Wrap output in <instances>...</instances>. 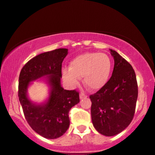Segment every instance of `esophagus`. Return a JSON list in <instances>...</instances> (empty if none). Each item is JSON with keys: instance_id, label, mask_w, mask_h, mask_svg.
I'll return each instance as SVG.
<instances>
[{"instance_id": "esophagus-1", "label": "esophagus", "mask_w": 155, "mask_h": 155, "mask_svg": "<svg viewBox=\"0 0 155 155\" xmlns=\"http://www.w3.org/2000/svg\"><path fill=\"white\" fill-rule=\"evenodd\" d=\"M87 97V95H85V94L83 93V92H81V93H80L79 97H80V99H81V100H82V99H84V98H86Z\"/></svg>"}]
</instances>
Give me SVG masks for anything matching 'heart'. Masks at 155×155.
<instances>
[{
  "label": "heart",
  "instance_id": "heart-1",
  "mask_svg": "<svg viewBox=\"0 0 155 155\" xmlns=\"http://www.w3.org/2000/svg\"><path fill=\"white\" fill-rule=\"evenodd\" d=\"M111 67V60L106 54L86 52L73 59L69 69H63L62 75L71 87L77 86L79 77L83 76L84 84L92 91H97L107 84Z\"/></svg>",
  "mask_w": 155,
  "mask_h": 155
}]
</instances>
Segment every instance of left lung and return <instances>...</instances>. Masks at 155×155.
<instances>
[{
  "label": "left lung",
  "mask_w": 155,
  "mask_h": 155,
  "mask_svg": "<svg viewBox=\"0 0 155 155\" xmlns=\"http://www.w3.org/2000/svg\"><path fill=\"white\" fill-rule=\"evenodd\" d=\"M109 50L114 60L111 77L104 87L90 96L92 124L106 136L119 134L130 124L138 98L133 67L116 51Z\"/></svg>",
  "instance_id": "obj_1"
}]
</instances>
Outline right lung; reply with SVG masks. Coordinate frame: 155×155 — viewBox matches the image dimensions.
<instances>
[{
	"mask_svg": "<svg viewBox=\"0 0 155 155\" xmlns=\"http://www.w3.org/2000/svg\"><path fill=\"white\" fill-rule=\"evenodd\" d=\"M67 49H58L32 58L23 66L19 77L18 96L23 113L32 129L48 139L62 136L68 129V112L79 103V92L62 87V63ZM44 78L50 87L49 97L44 103L35 104L27 96L32 81Z\"/></svg>",
	"mask_w": 155,
	"mask_h": 155,
	"instance_id": "right-lung-1",
	"label": "right lung"
}]
</instances>
